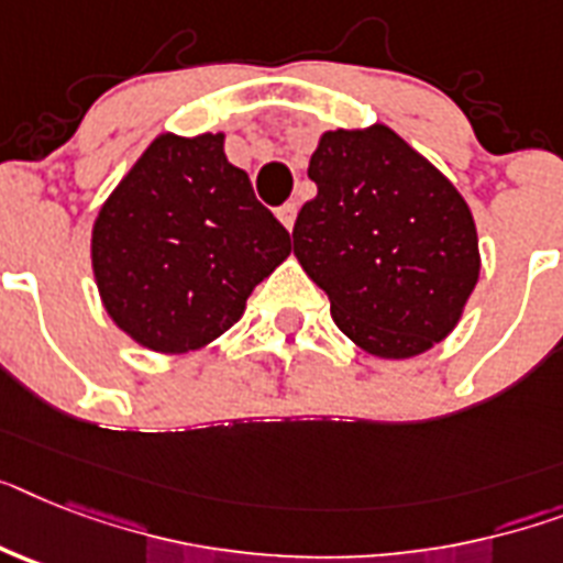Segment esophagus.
<instances>
[{
	"label": "esophagus",
	"instance_id": "obj_1",
	"mask_svg": "<svg viewBox=\"0 0 563 563\" xmlns=\"http://www.w3.org/2000/svg\"><path fill=\"white\" fill-rule=\"evenodd\" d=\"M296 212H299V207H296V203H285V207L278 209V221H282L287 230H292V224H296Z\"/></svg>",
	"mask_w": 563,
	"mask_h": 563
}]
</instances>
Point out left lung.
Wrapping results in <instances>:
<instances>
[{
	"instance_id": "1",
	"label": "left lung",
	"mask_w": 563,
	"mask_h": 563,
	"mask_svg": "<svg viewBox=\"0 0 563 563\" xmlns=\"http://www.w3.org/2000/svg\"><path fill=\"white\" fill-rule=\"evenodd\" d=\"M308 178L319 192L292 253L339 331L379 360L443 342L481 276L475 218L452 180L383 123L324 132Z\"/></svg>"
}]
</instances>
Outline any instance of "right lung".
Wrapping results in <instances>:
<instances>
[{
    "label": "right lung",
    "mask_w": 563,
    "mask_h": 563,
    "mask_svg": "<svg viewBox=\"0 0 563 563\" xmlns=\"http://www.w3.org/2000/svg\"><path fill=\"white\" fill-rule=\"evenodd\" d=\"M290 232L255 201L224 134L164 132L97 212L91 271L106 313L157 354L207 347L290 255Z\"/></svg>",
    "instance_id": "obj_1"
}]
</instances>
